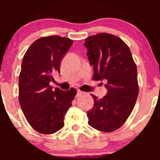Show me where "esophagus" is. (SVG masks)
I'll return each instance as SVG.
<instances>
[{"label":"esophagus","instance_id":"esophagus-1","mask_svg":"<svg viewBox=\"0 0 160 160\" xmlns=\"http://www.w3.org/2000/svg\"><path fill=\"white\" fill-rule=\"evenodd\" d=\"M82 94H83V92H82V91L79 90V89H78V90H77V95H76V96H77V97H78V96H80V95H81Z\"/></svg>","mask_w":160,"mask_h":160}]
</instances>
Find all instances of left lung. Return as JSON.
I'll use <instances>...</instances> for the list:
<instances>
[{
  "label": "left lung",
  "instance_id": "left-lung-1",
  "mask_svg": "<svg viewBox=\"0 0 160 160\" xmlns=\"http://www.w3.org/2000/svg\"><path fill=\"white\" fill-rule=\"evenodd\" d=\"M84 46L93 66V80L106 82L102 98L91 95L94 105L87 111L88 123L104 132L122 126L131 114L138 95L137 67L131 51L118 37L99 33L87 38Z\"/></svg>",
  "mask_w": 160,
  "mask_h": 160
}]
</instances>
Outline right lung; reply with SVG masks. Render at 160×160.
I'll list each match as a JSON object with an SVG mask.
<instances>
[{"mask_svg":"<svg viewBox=\"0 0 160 160\" xmlns=\"http://www.w3.org/2000/svg\"><path fill=\"white\" fill-rule=\"evenodd\" d=\"M73 40L59 36L40 38L28 49L19 78V100L25 118L39 133L49 135L64 126L77 91H64L49 85L52 75L60 73V64Z\"/></svg>","mask_w":160,"mask_h":160,"instance_id":"add662e5","label":"right lung"}]
</instances>
